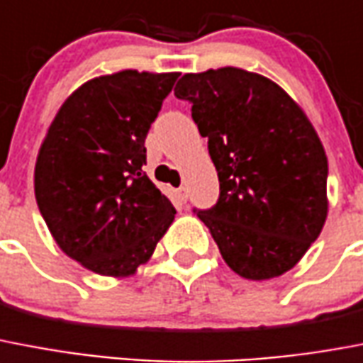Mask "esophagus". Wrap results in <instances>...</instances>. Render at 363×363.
Listing matches in <instances>:
<instances>
[{
    "instance_id": "1",
    "label": "esophagus",
    "mask_w": 363,
    "mask_h": 363,
    "mask_svg": "<svg viewBox=\"0 0 363 363\" xmlns=\"http://www.w3.org/2000/svg\"><path fill=\"white\" fill-rule=\"evenodd\" d=\"M176 196H178L179 202H185V200H187V191H185V187H179V189H176Z\"/></svg>"
}]
</instances>
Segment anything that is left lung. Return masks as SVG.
Masks as SVG:
<instances>
[{
    "mask_svg": "<svg viewBox=\"0 0 363 363\" xmlns=\"http://www.w3.org/2000/svg\"><path fill=\"white\" fill-rule=\"evenodd\" d=\"M174 95L208 138L219 199L193 210L225 262L262 281L296 266L328 213V159L298 106L275 82L236 67L184 74Z\"/></svg>",
    "mask_w": 363,
    "mask_h": 363,
    "instance_id": "left-lung-1",
    "label": "left lung"
}]
</instances>
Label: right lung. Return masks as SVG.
Masks as SVG:
<instances>
[{"label": "right lung", "instance_id": "add662e5", "mask_svg": "<svg viewBox=\"0 0 363 363\" xmlns=\"http://www.w3.org/2000/svg\"><path fill=\"white\" fill-rule=\"evenodd\" d=\"M178 72L121 71L63 103L35 164L40 216L65 255L99 275L135 274L174 221L146 164L147 131Z\"/></svg>", "mask_w": 363, "mask_h": 363}]
</instances>
